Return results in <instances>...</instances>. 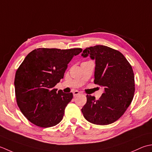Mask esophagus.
<instances>
[{
  "instance_id": "34e87169",
  "label": "esophagus",
  "mask_w": 152,
  "mask_h": 152,
  "mask_svg": "<svg viewBox=\"0 0 152 152\" xmlns=\"http://www.w3.org/2000/svg\"><path fill=\"white\" fill-rule=\"evenodd\" d=\"M80 94V92H79L78 91H74L73 92V96H74V97H75V96H77L79 95Z\"/></svg>"
}]
</instances>
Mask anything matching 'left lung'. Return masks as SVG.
<instances>
[{
  "instance_id": "8db88e82",
  "label": "left lung",
  "mask_w": 152,
  "mask_h": 152,
  "mask_svg": "<svg viewBox=\"0 0 152 152\" xmlns=\"http://www.w3.org/2000/svg\"><path fill=\"white\" fill-rule=\"evenodd\" d=\"M81 56L95 60L94 81L104 88L98 100L86 96V103L81 110L83 116L95 125L113 123L123 115L134 97L132 68L120 52L106 46L86 48Z\"/></svg>"
}]
</instances>
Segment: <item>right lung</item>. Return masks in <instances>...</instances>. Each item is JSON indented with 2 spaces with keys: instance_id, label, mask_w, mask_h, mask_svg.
Returning <instances> with one entry per match:
<instances>
[{
  "instance_id": "1",
  "label": "right lung",
  "mask_w": 152,
  "mask_h": 152,
  "mask_svg": "<svg viewBox=\"0 0 152 152\" xmlns=\"http://www.w3.org/2000/svg\"><path fill=\"white\" fill-rule=\"evenodd\" d=\"M81 48H38L27 54L15 73L17 104L24 116L37 126L56 125L63 119L72 92L57 91L54 86L64 78L67 64Z\"/></svg>"
}]
</instances>
